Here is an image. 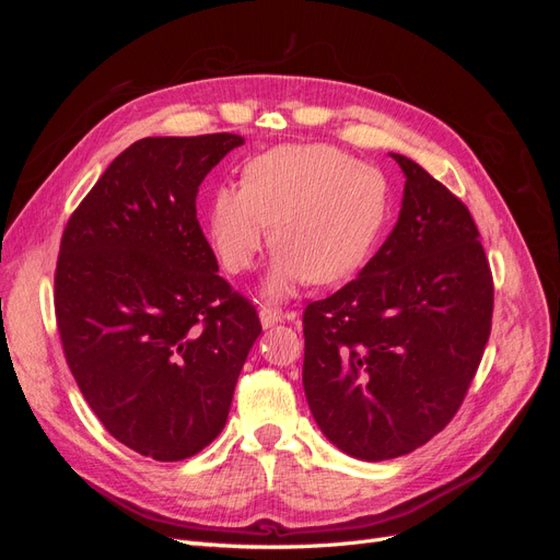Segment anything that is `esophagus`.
Returning <instances> with one entry per match:
<instances>
[{"mask_svg":"<svg viewBox=\"0 0 560 560\" xmlns=\"http://www.w3.org/2000/svg\"><path fill=\"white\" fill-rule=\"evenodd\" d=\"M284 317H287V319H294V313L282 315V311H278V308H266V306L259 311V319H261V327H264V329L278 325V322H282Z\"/></svg>","mask_w":560,"mask_h":560,"instance_id":"34e87169","label":"esophagus"}]
</instances>
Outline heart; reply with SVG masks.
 Returning a JSON list of instances; mask_svg holds the SVG:
<instances>
[{
  "mask_svg": "<svg viewBox=\"0 0 560 560\" xmlns=\"http://www.w3.org/2000/svg\"><path fill=\"white\" fill-rule=\"evenodd\" d=\"M389 214L385 175L354 163L331 144H282L243 167V184H219L210 194L206 233L231 273L276 245L261 292L270 301L299 287L350 278L376 249Z\"/></svg>",
  "mask_w": 560,
  "mask_h": 560,
  "instance_id": "b5f03b06",
  "label": "heart"
}]
</instances>
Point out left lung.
<instances>
[{
    "label": "left lung",
    "mask_w": 560,
    "mask_h": 560,
    "mask_svg": "<svg viewBox=\"0 0 560 560\" xmlns=\"http://www.w3.org/2000/svg\"><path fill=\"white\" fill-rule=\"evenodd\" d=\"M399 219L360 276L303 313V389L329 442L358 460L442 432L477 374L493 276L460 198L401 154Z\"/></svg>",
    "instance_id": "8db88e82"
}]
</instances>
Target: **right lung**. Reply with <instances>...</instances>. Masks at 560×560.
<instances>
[{"mask_svg": "<svg viewBox=\"0 0 560 560\" xmlns=\"http://www.w3.org/2000/svg\"><path fill=\"white\" fill-rule=\"evenodd\" d=\"M241 135L144 138L65 226L56 317L81 395L124 446L161 463L224 430L259 315L219 278L196 219L200 182Z\"/></svg>", "mask_w": 560, "mask_h": 560, "instance_id": "obj_1", "label": "right lung"}]
</instances>
